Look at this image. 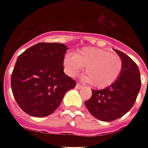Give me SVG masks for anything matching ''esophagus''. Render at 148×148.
Masks as SVG:
<instances>
[{
    "label": "esophagus",
    "instance_id": "obj_1",
    "mask_svg": "<svg viewBox=\"0 0 148 148\" xmlns=\"http://www.w3.org/2000/svg\"><path fill=\"white\" fill-rule=\"evenodd\" d=\"M82 87H83V86L81 85V84L80 83L77 84V85H76V88H77V89H81V88H82Z\"/></svg>",
    "mask_w": 148,
    "mask_h": 148
}]
</instances>
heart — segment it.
Wrapping results in <instances>:
<instances>
[{
    "mask_svg": "<svg viewBox=\"0 0 148 148\" xmlns=\"http://www.w3.org/2000/svg\"><path fill=\"white\" fill-rule=\"evenodd\" d=\"M64 67L70 76L75 77L83 67V80L97 88H105L117 81L123 70L121 57L106 50L95 47H84L74 55L64 58Z\"/></svg>",
    "mask_w": 148,
    "mask_h": 148,
    "instance_id": "heart-1",
    "label": "heart"
}]
</instances>
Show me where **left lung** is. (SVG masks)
I'll return each instance as SVG.
<instances>
[{
	"label": "left lung",
	"mask_w": 148,
	"mask_h": 148,
	"mask_svg": "<svg viewBox=\"0 0 148 148\" xmlns=\"http://www.w3.org/2000/svg\"><path fill=\"white\" fill-rule=\"evenodd\" d=\"M114 51L123 60L121 74L108 88L92 89V96L84 103L89 112L103 121H113L128 112L135 103L141 85L137 64L121 51Z\"/></svg>",
	"instance_id": "1"
}]
</instances>
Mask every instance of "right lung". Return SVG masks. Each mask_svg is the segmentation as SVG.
Instances as JSON below:
<instances>
[{"mask_svg":"<svg viewBox=\"0 0 148 148\" xmlns=\"http://www.w3.org/2000/svg\"><path fill=\"white\" fill-rule=\"evenodd\" d=\"M66 45L38 43L18 56L11 74L15 101L27 114H51L77 83L64 72Z\"/></svg>","mask_w":148,"mask_h":148,"instance_id":"1","label":"right lung"}]
</instances>
